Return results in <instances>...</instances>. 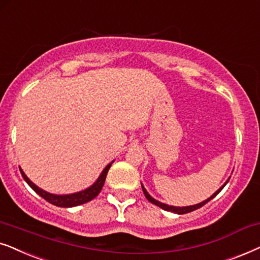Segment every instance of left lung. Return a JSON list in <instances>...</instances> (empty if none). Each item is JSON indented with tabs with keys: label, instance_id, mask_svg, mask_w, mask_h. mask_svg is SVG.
<instances>
[{
	"label": "left lung",
	"instance_id": "left-lung-1",
	"mask_svg": "<svg viewBox=\"0 0 260 260\" xmlns=\"http://www.w3.org/2000/svg\"><path fill=\"white\" fill-rule=\"evenodd\" d=\"M228 181H230V179H228ZM227 181V182H228ZM227 182L224 183V184L221 186V188L217 190V191L214 193V195H212L209 197L208 200H206V201H203V202H201V203H199V205H195V206H190V207H172V206H168V205H164V203H161V202H159V201H157V200H154L153 197H151L150 195H148V192L146 191V189L144 188L143 185H141V188H143V191H144V195H145V197H146V199L150 201L151 203H153V205H155V206H158V207H160L161 209H164V210H168V212H174V213H177V214H186V213H190V212H193V210H196V209H199V208H201V207L202 206H205L206 203H208L210 200L212 199H214V197H215L217 193H219L221 190L223 189V186L227 184Z\"/></svg>",
	"mask_w": 260,
	"mask_h": 260
}]
</instances>
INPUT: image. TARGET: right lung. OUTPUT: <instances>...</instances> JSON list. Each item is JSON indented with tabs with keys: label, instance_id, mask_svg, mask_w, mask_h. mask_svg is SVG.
Returning <instances> with one entry per match:
<instances>
[{
	"label": "right lung",
	"instance_id": "add662e5",
	"mask_svg": "<svg viewBox=\"0 0 260 260\" xmlns=\"http://www.w3.org/2000/svg\"><path fill=\"white\" fill-rule=\"evenodd\" d=\"M110 166H112V164H108L106 166V169L102 171V174L99 177L98 181H96L94 184L90 186V188L83 190V191L71 193V195H54V193L44 191L43 189L38 188L34 183L29 181L28 177L23 174V171L21 170V169H20V171H21L23 179L28 183V185L38 193V195H40L43 199L46 200L47 202L52 203V205H54L57 207H63V208H69V207H76V206L83 205V203L89 202V201L94 200L95 197L99 195L100 191L102 190L103 184H105L107 174H108V170H109Z\"/></svg>",
	"mask_w": 260,
	"mask_h": 260
}]
</instances>
